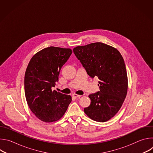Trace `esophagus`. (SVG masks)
Listing matches in <instances>:
<instances>
[{
	"label": "esophagus",
	"mask_w": 153,
	"mask_h": 153,
	"mask_svg": "<svg viewBox=\"0 0 153 153\" xmlns=\"http://www.w3.org/2000/svg\"><path fill=\"white\" fill-rule=\"evenodd\" d=\"M73 96L75 98H80L82 96L81 95H78V94H73Z\"/></svg>",
	"instance_id": "1"
}]
</instances>
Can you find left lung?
Instances as JSON below:
<instances>
[{"mask_svg":"<svg viewBox=\"0 0 153 153\" xmlns=\"http://www.w3.org/2000/svg\"><path fill=\"white\" fill-rule=\"evenodd\" d=\"M73 52L87 74L99 79L100 90L88 96L91 103L84 108L85 113L97 122L109 120L119 111L127 93V73L122 55L101 42L75 47Z\"/></svg>","mask_w":153,"mask_h":153,"instance_id":"8db88e82","label":"left lung"}]
</instances>
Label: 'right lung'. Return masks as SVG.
Masks as SVG:
<instances>
[{"label": "right lung", "mask_w": 153, "mask_h": 153, "mask_svg": "<svg viewBox=\"0 0 153 153\" xmlns=\"http://www.w3.org/2000/svg\"><path fill=\"white\" fill-rule=\"evenodd\" d=\"M71 54L70 48L50 47L37 53L28 65L24 79L25 97L30 110L42 121L60 119L72 100L71 96L53 90L62 67Z\"/></svg>", "instance_id": "add662e5"}]
</instances>
